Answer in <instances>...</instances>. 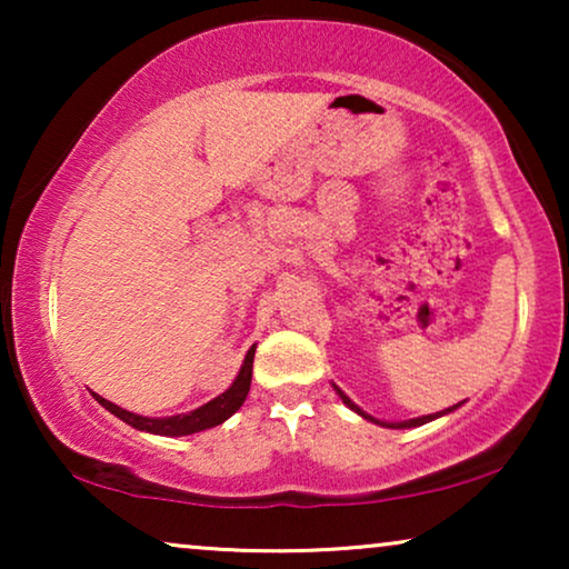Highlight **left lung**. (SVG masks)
<instances>
[{
	"label": "left lung",
	"instance_id": "8db88e82",
	"mask_svg": "<svg viewBox=\"0 0 569 569\" xmlns=\"http://www.w3.org/2000/svg\"><path fill=\"white\" fill-rule=\"evenodd\" d=\"M337 388V386H333ZM337 393H339V399L347 403L349 409L352 411H357V415L360 417H365V419H370V422H376V425H380V427H393V430H403V427H419V425H427V422H432V419H438V417H442V415H450V411L453 409H458L461 407V403H456V407H448V409H442V411H438V415H425V417H417V419H407V422H380V419H376V417H370V415H365V411L357 407V403L349 399V396L341 391V388H337Z\"/></svg>",
	"mask_w": 569,
	"mask_h": 569
}]
</instances>
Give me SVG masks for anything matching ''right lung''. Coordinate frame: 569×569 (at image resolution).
<instances>
[{
  "instance_id": "1",
  "label": "right lung",
  "mask_w": 569,
  "mask_h": 569,
  "mask_svg": "<svg viewBox=\"0 0 569 569\" xmlns=\"http://www.w3.org/2000/svg\"><path fill=\"white\" fill-rule=\"evenodd\" d=\"M253 355H256V347L248 349L246 360H243V365H240L238 378L232 380V386L228 388V391L220 393L209 403H204V407L189 411V415H176V417H162V419L142 417V415H134V411L116 407V403L103 399V396H98V393H92V396H96V401L100 403V407H106L113 417L123 419V422L134 427V430L152 432V435H168V438H181V435H193V432L209 430V427L222 425L224 419L232 417L240 407H243L246 396H248V391H251Z\"/></svg>"
}]
</instances>
